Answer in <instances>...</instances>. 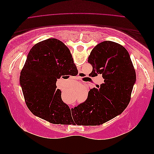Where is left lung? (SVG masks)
<instances>
[{"label":"left lung","instance_id":"obj_1","mask_svg":"<svg viewBox=\"0 0 154 154\" xmlns=\"http://www.w3.org/2000/svg\"><path fill=\"white\" fill-rule=\"evenodd\" d=\"M88 62L92 66L91 75L102 74L104 83L90 90L87 99L72 109V116L78 125H100L127 108L136 80V71L127 49L112 41L97 44Z\"/></svg>","mask_w":154,"mask_h":154}]
</instances>
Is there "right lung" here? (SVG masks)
I'll list each match as a JSON object with an SVG mask.
<instances>
[{
  "instance_id": "right-lung-1",
  "label": "right lung",
  "mask_w": 154,
  "mask_h": 154,
  "mask_svg": "<svg viewBox=\"0 0 154 154\" xmlns=\"http://www.w3.org/2000/svg\"><path fill=\"white\" fill-rule=\"evenodd\" d=\"M69 49L61 41L50 38L30 50L20 76L27 106L38 117L53 124H71V112L62 100L56 83L76 71Z\"/></svg>"
}]
</instances>
